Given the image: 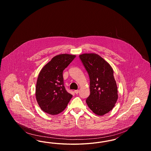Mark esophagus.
I'll return each mask as SVG.
<instances>
[{
  "instance_id": "34e87169",
  "label": "esophagus",
  "mask_w": 151,
  "mask_h": 151,
  "mask_svg": "<svg viewBox=\"0 0 151 151\" xmlns=\"http://www.w3.org/2000/svg\"><path fill=\"white\" fill-rule=\"evenodd\" d=\"M74 92H75V93L78 94L79 93V90H75Z\"/></svg>"
}]
</instances>
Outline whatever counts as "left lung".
<instances>
[{
	"mask_svg": "<svg viewBox=\"0 0 151 151\" xmlns=\"http://www.w3.org/2000/svg\"><path fill=\"white\" fill-rule=\"evenodd\" d=\"M90 79L89 96L86 102L94 114L104 115L114 107L118 100V88L111 65L97 54L79 55Z\"/></svg>",
	"mask_w": 151,
	"mask_h": 151,
	"instance_id": "obj_1",
	"label": "left lung"
}]
</instances>
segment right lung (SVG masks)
Returning <instances> with one entry per match:
<instances>
[{"label":"right lung","instance_id":"right-lung-1","mask_svg":"<svg viewBox=\"0 0 151 151\" xmlns=\"http://www.w3.org/2000/svg\"><path fill=\"white\" fill-rule=\"evenodd\" d=\"M75 57L67 54L56 55L40 72L36 84V100L45 113L51 115L60 113L72 98V94L65 89L63 72Z\"/></svg>","mask_w":151,"mask_h":151}]
</instances>
